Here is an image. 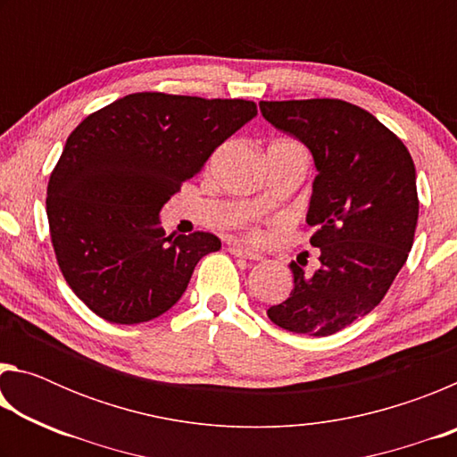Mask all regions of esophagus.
I'll use <instances>...</instances> for the list:
<instances>
[{
  "instance_id": "34e87169",
  "label": "esophagus",
  "mask_w": 457,
  "mask_h": 457,
  "mask_svg": "<svg viewBox=\"0 0 457 457\" xmlns=\"http://www.w3.org/2000/svg\"><path fill=\"white\" fill-rule=\"evenodd\" d=\"M228 250H229V253H234V256H239V258H245V260H262V253L253 252V250H250V247H245V245L237 244V242L229 244Z\"/></svg>"
}]
</instances>
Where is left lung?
<instances>
[{"label":"left lung","instance_id":"1","mask_svg":"<svg viewBox=\"0 0 457 457\" xmlns=\"http://www.w3.org/2000/svg\"><path fill=\"white\" fill-rule=\"evenodd\" d=\"M260 111L311 149L319 171L306 223L320 266L304 272L292 262L294 288L268 319L296 335H335L381 303L411 252L413 159L383 122L345 100H262Z\"/></svg>","mask_w":457,"mask_h":457}]
</instances>
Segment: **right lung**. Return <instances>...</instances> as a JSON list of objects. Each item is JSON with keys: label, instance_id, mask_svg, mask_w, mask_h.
Returning <instances> with one entry per match:
<instances>
[{"label": "right lung", "instance_id": "right-lung-1", "mask_svg": "<svg viewBox=\"0 0 457 457\" xmlns=\"http://www.w3.org/2000/svg\"><path fill=\"white\" fill-rule=\"evenodd\" d=\"M256 114L252 100L135 92L72 130L46 213L62 274L92 312L138 324L183 296L197 262L221 242L207 231L165 236L161 207Z\"/></svg>", "mask_w": 457, "mask_h": 457}]
</instances>
